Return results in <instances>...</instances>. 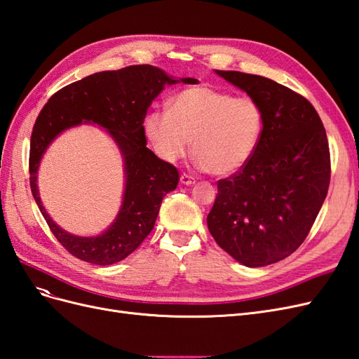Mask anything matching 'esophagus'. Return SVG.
I'll return each mask as SVG.
<instances>
[{
    "mask_svg": "<svg viewBox=\"0 0 359 359\" xmlns=\"http://www.w3.org/2000/svg\"><path fill=\"white\" fill-rule=\"evenodd\" d=\"M194 177H191V175H189V173H182L181 175V182L184 184V186H191V184H194Z\"/></svg>",
    "mask_w": 359,
    "mask_h": 359,
    "instance_id": "1",
    "label": "esophagus"
}]
</instances>
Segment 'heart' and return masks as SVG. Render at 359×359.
<instances>
[{"mask_svg":"<svg viewBox=\"0 0 359 359\" xmlns=\"http://www.w3.org/2000/svg\"><path fill=\"white\" fill-rule=\"evenodd\" d=\"M142 128L161 160L175 163L191 140L194 163L224 177L252 160L264 136L265 116L253 97L202 85L177 93L169 111L151 109Z\"/></svg>","mask_w":359,"mask_h":359,"instance_id":"obj_1","label":"heart"}]
</instances>
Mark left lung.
I'll return each instance as SVG.
<instances>
[{
  "label": "left lung",
  "mask_w": 359,
  "mask_h": 359,
  "mask_svg": "<svg viewBox=\"0 0 359 359\" xmlns=\"http://www.w3.org/2000/svg\"><path fill=\"white\" fill-rule=\"evenodd\" d=\"M215 73L260 104L265 128L252 160L217 181L208 229L240 264H276L304 243L327 198V132L313 104L287 86L257 74Z\"/></svg>",
  "instance_id": "left-lung-1"
}]
</instances>
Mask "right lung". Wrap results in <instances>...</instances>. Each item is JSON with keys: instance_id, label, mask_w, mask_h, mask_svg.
Here are the masks:
<instances>
[{"instance_id": "1", "label": "right lung", "mask_w": 359, "mask_h": 359, "mask_svg": "<svg viewBox=\"0 0 359 359\" xmlns=\"http://www.w3.org/2000/svg\"><path fill=\"white\" fill-rule=\"evenodd\" d=\"M165 72L140 64L100 72L64 86L39 114L29 144V186L52 233L70 255L95 265H112L126 259L153 231L163 198L175 190L178 169L147 148L144 116L165 85L177 83ZM196 83L193 78L181 79ZM82 122L107 128L125 158L126 190L117 219L99 237H76L51 222L41 205L36 169L41 156L61 131Z\"/></svg>"}]
</instances>
